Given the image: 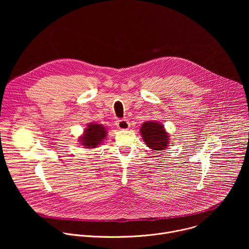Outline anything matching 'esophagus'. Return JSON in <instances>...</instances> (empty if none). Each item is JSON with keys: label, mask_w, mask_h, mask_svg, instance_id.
I'll return each instance as SVG.
<instances>
[{"label": "esophagus", "mask_w": 249, "mask_h": 249, "mask_svg": "<svg viewBox=\"0 0 249 249\" xmlns=\"http://www.w3.org/2000/svg\"><path fill=\"white\" fill-rule=\"evenodd\" d=\"M116 126L120 130H128L130 128V123L126 119H121V120L116 121Z\"/></svg>", "instance_id": "esophagus-1"}]
</instances>
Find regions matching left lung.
Masks as SVG:
<instances>
[{
  "mask_svg": "<svg viewBox=\"0 0 249 249\" xmlns=\"http://www.w3.org/2000/svg\"><path fill=\"white\" fill-rule=\"evenodd\" d=\"M142 137L147 147L154 151H163L169 145V136L162 124L147 121L141 127Z\"/></svg>",
  "mask_w": 249,
  "mask_h": 249,
  "instance_id": "1",
  "label": "left lung"
}]
</instances>
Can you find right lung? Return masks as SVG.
I'll return each mask as SVG.
<instances>
[{"mask_svg": "<svg viewBox=\"0 0 249 249\" xmlns=\"http://www.w3.org/2000/svg\"><path fill=\"white\" fill-rule=\"evenodd\" d=\"M106 129L103 125L89 123L83 136L80 137V143L87 149H93L99 146L106 137Z\"/></svg>", "mask_w": 249, "mask_h": 249, "instance_id": "add662e5", "label": "right lung"}]
</instances>
